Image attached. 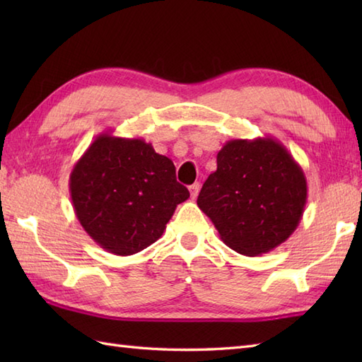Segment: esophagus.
Listing matches in <instances>:
<instances>
[{"mask_svg":"<svg viewBox=\"0 0 362 362\" xmlns=\"http://www.w3.org/2000/svg\"><path fill=\"white\" fill-rule=\"evenodd\" d=\"M199 191H201V183H199V182L193 183V185L189 187V193H191V197H193V199H196V197H197Z\"/></svg>","mask_w":362,"mask_h":362,"instance_id":"esophagus-1","label":"esophagus"}]
</instances>
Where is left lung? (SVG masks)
I'll return each instance as SVG.
<instances>
[{
    "mask_svg": "<svg viewBox=\"0 0 362 362\" xmlns=\"http://www.w3.org/2000/svg\"><path fill=\"white\" fill-rule=\"evenodd\" d=\"M216 161L197 205L221 240L247 257L279 247L303 216L308 185L302 166L272 136L230 140Z\"/></svg>",
    "mask_w": 362,
    "mask_h": 362,
    "instance_id": "1",
    "label": "left lung"
}]
</instances>
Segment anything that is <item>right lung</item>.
<instances>
[{
  "instance_id": "add662e5",
  "label": "right lung",
  "mask_w": 362,
  "mask_h": 362,
  "mask_svg": "<svg viewBox=\"0 0 362 362\" xmlns=\"http://www.w3.org/2000/svg\"><path fill=\"white\" fill-rule=\"evenodd\" d=\"M76 218L96 244L113 255H134L163 235L189 197L175 180L171 158L141 138L99 134L70 174Z\"/></svg>"
}]
</instances>
